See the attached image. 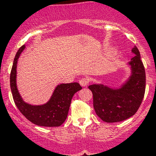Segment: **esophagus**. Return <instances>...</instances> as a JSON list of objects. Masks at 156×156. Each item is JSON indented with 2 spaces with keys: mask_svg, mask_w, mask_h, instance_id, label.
<instances>
[{
  "mask_svg": "<svg viewBox=\"0 0 156 156\" xmlns=\"http://www.w3.org/2000/svg\"><path fill=\"white\" fill-rule=\"evenodd\" d=\"M79 83L82 87H86L89 83V80L87 78H82L81 79L79 80Z\"/></svg>",
  "mask_w": 156,
  "mask_h": 156,
  "instance_id": "34e87169",
  "label": "esophagus"
}]
</instances>
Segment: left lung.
Masks as SVG:
<instances>
[{
  "mask_svg": "<svg viewBox=\"0 0 156 156\" xmlns=\"http://www.w3.org/2000/svg\"><path fill=\"white\" fill-rule=\"evenodd\" d=\"M135 55L129 64L132 75L122 87L112 89L101 84H93V105L97 115L105 122H117L134 115L140 107L144 96L146 75L140 53L136 47L132 49Z\"/></svg>",
  "mask_w": 156,
  "mask_h": 156,
  "instance_id": "left-lung-1",
  "label": "left lung"
}]
</instances>
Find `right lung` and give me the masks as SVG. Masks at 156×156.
Segmentation results:
<instances>
[{
  "label": "right lung",
  "instance_id": "right-lung-1",
  "mask_svg": "<svg viewBox=\"0 0 156 156\" xmlns=\"http://www.w3.org/2000/svg\"><path fill=\"white\" fill-rule=\"evenodd\" d=\"M23 44L19 48L10 73V87L16 106L21 114L34 124L43 127H58L67 119L73 95L82 87L78 83H62L55 89L51 100L42 105H31L23 102L16 85L17 63L20 55L25 49Z\"/></svg>",
  "mask_w": 156,
  "mask_h": 156
}]
</instances>
